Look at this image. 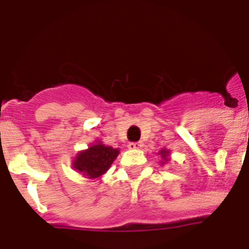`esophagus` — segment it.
<instances>
[{"label":"esophagus","mask_w":249,"mask_h":249,"mask_svg":"<svg viewBox=\"0 0 249 249\" xmlns=\"http://www.w3.org/2000/svg\"><path fill=\"white\" fill-rule=\"evenodd\" d=\"M142 146H143V143H142L141 141H140V142H130V143L127 144V147H129L130 149H140V148H142Z\"/></svg>","instance_id":"esophagus-1"}]
</instances>
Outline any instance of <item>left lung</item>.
Wrapping results in <instances>:
<instances>
[{"mask_svg":"<svg viewBox=\"0 0 249 249\" xmlns=\"http://www.w3.org/2000/svg\"><path fill=\"white\" fill-rule=\"evenodd\" d=\"M158 154L160 156V158H161V160H160L161 165H163V164H166L169 160H170V151H169V149H166V148L160 149V151L158 152Z\"/></svg>","mask_w":249,"mask_h":249,"instance_id":"left-lung-1","label":"left lung"}]
</instances>
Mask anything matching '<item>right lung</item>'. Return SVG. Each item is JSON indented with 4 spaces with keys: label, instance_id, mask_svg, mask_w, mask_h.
Here are the masks:
<instances>
[{
    "label": "right lung",
    "instance_id": "add662e5",
    "mask_svg": "<svg viewBox=\"0 0 249 249\" xmlns=\"http://www.w3.org/2000/svg\"><path fill=\"white\" fill-rule=\"evenodd\" d=\"M119 152V148L106 146L100 140H96L95 143L91 144L89 148L76 153L71 166L84 178H101L103 174L107 173Z\"/></svg>",
    "mask_w": 249,
    "mask_h": 249
}]
</instances>
